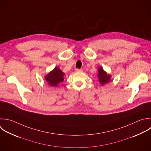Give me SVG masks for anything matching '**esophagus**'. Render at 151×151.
Instances as JSON below:
<instances>
[{"mask_svg": "<svg viewBox=\"0 0 151 151\" xmlns=\"http://www.w3.org/2000/svg\"><path fill=\"white\" fill-rule=\"evenodd\" d=\"M75 71L76 72H82L83 70L81 69H78V68H76L75 69Z\"/></svg>", "mask_w": 151, "mask_h": 151, "instance_id": "obj_1", "label": "esophagus"}]
</instances>
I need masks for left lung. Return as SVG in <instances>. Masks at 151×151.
<instances>
[{"label": "left lung", "instance_id": "8db88e82", "mask_svg": "<svg viewBox=\"0 0 151 151\" xmlns=\"http://www.w3.org/2000/svg\"><path fill=\"white\" fill-rule=\"evenodd\" d=\"M111 75L105 71L102 67H99L98 68L97 78L101 86L110 83L111 81Z\"/></svg>", "mask_w": 151, "mask_h": 151}]
</instances>
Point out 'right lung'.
<instances>
[{
    "mask_svg": "<svg viewBox=\"0 0 151 151\" xmlns=\"http://www.w3.org/2000/svg\"><path fill=\"white\" fill-rule=\"evenodd\" d=\"M64 73L59 68L55 67L52 71L49 72L45 76V80L51 87H57L58 84L64 81Z\"/></svg>",
    "mask_w": 151,
    "mask_h": 151,
    "instance_id": "add662e5",
    "label": "right lung"
}]
</instances>
